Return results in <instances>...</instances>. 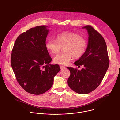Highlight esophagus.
<instances>
[{
	"label": "esophagus",
	"mask_w": 120,
	"mask_h": 120,
	"mask_svg": "<svg viewBox=\"0 0 120 120\" xmlns=\"http://www.w3.org/2000/svg\"><path fill=\"white\" fill-rule=\"evenodd\" d=\"M60 68H61V69H64V68H65V67L64 66V65H60Z\"/></svg>",
	"instance_id": "34e87169"
}]
</instances>
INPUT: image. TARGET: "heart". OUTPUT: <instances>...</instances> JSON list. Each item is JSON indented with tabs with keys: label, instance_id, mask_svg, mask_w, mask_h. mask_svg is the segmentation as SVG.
Returning <instances> with one entry per match:
<instances>
[{
	"label": "heart",
	"instance_id": "1",
	"mask_svg": "<svg viewBox=\"0 0 120 120\" xmlns=\"http://www.w3.org/2000/svg\"><path fill=\"white\" fill-rule=\"evenodd\" d=\"M86 39L79 34L72 32H66L58 34L56 40L50 38L45 43L47 50L52 54H57L64 47V53L59 54L54 58V62L59 64H67L73 58H80L86 51Z\"/></svg>",
	"mask_w": 120,
	"mask_h": 120
}]
</instances>
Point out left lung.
<instances>
[{
  "instance_id": "1",
  "label": "left lung",
  "mask_w": 120,
  "mask_h": 120,
  "mask_svg": "<svg viewBox=\"0 0 120 120\" xmlns=\"http://www.w3.org/2000/svg\"><path fill=\"white\" fill-rule=\"evenodd\" d=\"M88 33V43L86 51L75 64L83 65L81 70L70 67L67 83L77 93L85 94L94 90L103 79L109 65V59L105 41L101 34L91 26H86Z\"/></svg>"
}]
</instances>
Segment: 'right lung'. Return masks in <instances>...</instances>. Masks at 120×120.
<instances>
[{
	"mask_svg": "<svg viewBox=\"0 0 120 120\" xmlns=\"http://www.w3.org/2000/svg\"><path fill=\"white\" fill-rule=\"evenodd\" d=\"M46 26L33 27L20 35L12 50L11 65L16 79L27 93L39 95L52 86L54 77L60 71L45 47L49 30Z\"/></svg>",
	"mask_w": 120,
	"mask_h": 120,
	"instance_id": "obj_1",
	"label": "right lung"
}]
</instances>
